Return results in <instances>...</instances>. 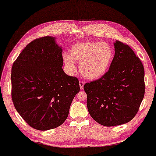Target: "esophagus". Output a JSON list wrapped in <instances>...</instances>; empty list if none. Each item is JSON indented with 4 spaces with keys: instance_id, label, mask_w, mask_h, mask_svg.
<instances>
[{
    "instance_id": "obj_1",
    "label": "esophagus",
    "mask_w": 156,
    "mask_h": 156,
    "mask_svg": "<svg viewBox=\"0 0 156 156\" xmlns=\"http://www.w3.org/2000/svg\"><path fill=\"white\" fill-rule=\"evenodd\" d=\"M84 82H83V81H82V80H80L79 81V85H80V88L82 90L83 88V87H84Z\"/></svg>"
}]
</instances>
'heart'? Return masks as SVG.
Returning a JSON list of instances; mask_svg holds the SVG:
<instances>
[{"mask_svg":"<svg viewBox=\"0 0 156 156\" xmlns=\"http://www.w3.org/2000/svg\"><path fill=\"white\" fill-rule=\"evenodd\" d=\"M112 47L102 41H83L71 47L70 54L63 55V61L71 71H75L74 61L80 63L81 73L91 80L100 78L108 71L114 58Z\"/></svg>","mask_w":156,"mask_h":156,"instance_id":"1","label":"heart"}]
</instances>
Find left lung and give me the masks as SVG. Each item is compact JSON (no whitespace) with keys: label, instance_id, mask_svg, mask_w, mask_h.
Listing matches in <instances>:
<instances>
[{"label":"left lung","instance_id":"obj_1","mask_svg":"<svg viewBox=\"0 0 156 156\" xmlns=\"http://www.w3.org/2000/svg\"><path fill=\"white\" fill-rule=\"evenodd\" d=\"M114 45L115 56L109 71L83 87L90 115L106 126L130 122L139 111L145 93L141 60L128 45L117 40Z\"/></svg>","mask_w":156,"mask_h":156}]
</instances>
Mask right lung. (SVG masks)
Masks as SVG:
<instances>
[{
	"mask_svg": "<svg viewBox=\"0 0 156 156\" xmlns=\"http://www.w3.org/2000/svg\"><path fill=\"white\" fill-rule=\"evenodd\" d=\"M62 51L55 37H41L28 44L12 65L13 104L23 119L37 130L62 124L80 91L78 78L66 75L62 69Z\"/></svg>",
	"mask_w": 156,
	"mask_h": 156,
	"instance_id": "right-lung-1",
	"label": "right lung"
}]
</instances>
